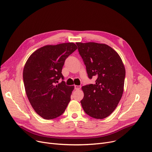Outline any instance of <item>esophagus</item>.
<instances>
[{
	"mask_svg": "<svg viewBox=\"0 0 152 152\" xmlns=\"http://www.w3.org/2000/svg\"><path fill=\"white\" fill-rule=\"evenodd\" d=\"M75 89L76 90H79L81 89V86H77V85H75Z\"/></svg>",
	"mask_w": 152,
	"mask_h": 152,
	"instance_id": "esophagus-1",
	"label": "esophagus"
}]
</instances>
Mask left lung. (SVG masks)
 Listing matches in <instances>:
<instances>
[{
  "label": "left lung",
  "mask_w": 152,
  "mask_h": 152,
  "mask_svg": "<svg viewBox=\"0 0 152 152\" xmlns=\"http://www.w3.org/2000/svg\"><path fill=\"white\" fill-rule=\"evenodd\" d=\"M89 79L95 84L82 87L84 96L81 101L85 113L96 119H103L113 112L124 90L125 68L121 57L104 44L76 42Z\"/></svg>",
  "instance_id": "1"
}]
</instances>
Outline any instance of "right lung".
Masks as SVG:
<instances>
[{
	"instance_id": "right-lung-1",
	"label": "right lung",
	"mask_w": 152,
	"mask_h": 152,
	"mask_svg": "<svg viewBox=\"0 0 152 152\" xmlns=\"http://www.w3.org/2000/svg\"><path fill=\"white\" fill-rule=\"evenodd\" d=\"M77 48L73 42L45 45L32 53L25 64L23 76L28 99L44 119L61 116L71 100L74 86L66 85L61 70L65 60Z\"/></svg>"
}]
</instances>
